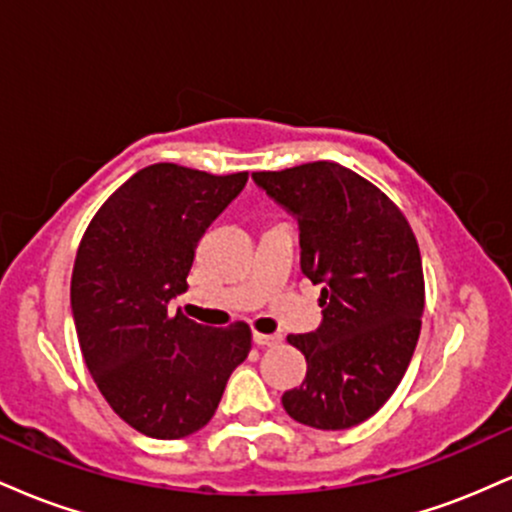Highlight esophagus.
<instances>
[{
	"instance_id": "esophagus-1",
	"label": "esophagus",
	"mask_w": 512,
	"mask_h": 512,
	"mask_svg": "<svg viewBox=\"0 0 512 512\" xmlns=\"http://www.w3.org/2000/svg\"><path fill=\"white\" fill-rule=\"evenodd\" d=\"M252 342H255L257 346H276V344H281V334L255 332V334H252Z\"/></svg>"
}]
</instances>
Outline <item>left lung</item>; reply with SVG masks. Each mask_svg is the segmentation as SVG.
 <instances>
[{"mask_svg": "<svg viewBox=\"0 0 512 512\" xmlns=\"http://www.w3.org/2000/svg\"><path fill=\"white\" fill-rule=\"evenodd\" d=\"M298 221L301 269L322 284V322L291 334L308 373L281 404L298 424L344 431L370 419L407 373L421 332L424 269L390 197L332 161L252 173Z\"/></svg>", "mask_w": 512, "mask_h": 512, "instance_id": "8db88e82", "label": "left lung"}]
</instances>
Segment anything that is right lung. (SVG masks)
I'll use <instances>...</instances> for the list:
<instances>
[{
    "label": "right lung",
    "mask_w": 512,
    "mask_h": 512,
    "mask_svg": "<svg viewBox=\"0 0 512 512\" xmlns=\"http://www.w3.org/2000/svg\"><path fill=\"white\" fill-rule=\"evenodd\" d=\"M245 182L248 173L154 163L110 195L81 238L72 272L81 354L105 402L144 436L175 440L207 426L250 354L245 322L214 330L168 313L199 238Z\"/></svg>",
    "instance_id": "1"
}]
</instances>
